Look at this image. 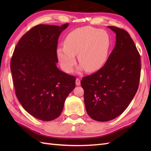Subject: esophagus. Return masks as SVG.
Returning a JSON list of instances; mask_svg holds the SVG:
<instances>
[{
    "label": "esophagus",
    "mask_w": 151,
    "mask_h": 151,
    "mask_svg": "<svg viewBox=\"0 0 151 151\" xmlns=\"http://www.w3.org/2000/svg\"><path fill=\"white\" fill-rule=\"evenodd\" d=\"M76 86H80V85H81V80H80L78 78L76 79Z\"/></svg>",
    "instance_id": "1"
}]
</instances>
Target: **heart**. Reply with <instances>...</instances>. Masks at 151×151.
I'll use <instances>...</instances> for the list:
<instances>
[{"instance_id":"b5f03b06","label":"heart","mask_w":151,"mask_h":151,"mask_svg":"<svg viewBox=\"0 0 151 151\" xmlns=\"http://www.w3.org/2000/svg\"><path fill=\"white\" fill-rule=\"evenodd\" d=\"M111 46L110 35L104 30L83 27L71 31L66 36L64 46L58 47L56 55L64 71L70 73L78 55L81 65L88 73L95 72L104 65Z\"/></svg>"}]
</instances>
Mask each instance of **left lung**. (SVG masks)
<instances>
[{
  "label": "left lung",
  "mask_w": 151,
  "mask_h": 151,
  "mask_svg": "<svg viewBox=\"0 0 151 151\" xmlns=\"http://www.w3.org/2000/svg\"><path fill=\"white\" fill-rule=\"evenodd\" d=\"M108 27L116 34L114 49L100 70L81 81L86 111L101 122L114 119L129 106L138 89L141 73L139 54L129 33Z\"/></svg>",
  "instance_id": "left-lung-1"
}]
</instances>
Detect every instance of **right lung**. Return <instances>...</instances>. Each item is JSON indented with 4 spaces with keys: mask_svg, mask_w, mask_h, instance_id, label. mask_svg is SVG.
Listing matches in <instances>:
<instances>
[{
    "mask_svg": "<svg viewBox=\"0 0 151 151\" xmlns=\"http://www.w3.org/2000/svg\"><path fill=\"white\" fill-rule=\"evenodd\" d=\"M69 23L39 24L24 34L11 60L15 94L22 106L38 119L49 121L62 114L75 88L76 78L58 68V40Z\"/></svg>",
    "mask_w": 151,
    "mask_h": 151,
    "instance_id": "1",
    "label": "right lung"
}]
</instances>
